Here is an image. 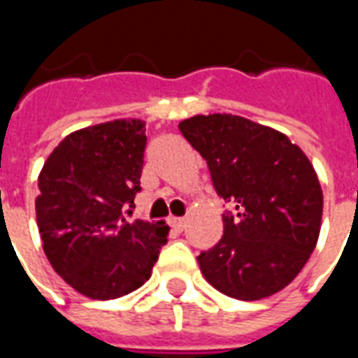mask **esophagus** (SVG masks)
<instances>
[{
	"label": "esophagus",
	"mask_w": 358,
	"mask_h": 358,
	"mask_svg": "<svg viewBox=\"0 0 358 358\" xmlns=\"http://www.w3.org/2000/svg\"><path fill=\"white\" fill-rule=\"evenodd\" d=\"M169 224H171L172 230H176V232H182V230H184V228H186L187 220H186V218L172 217L171 220H169Z\"/></svg>",
	"instance_id": "obj_1"
}]
</instances>
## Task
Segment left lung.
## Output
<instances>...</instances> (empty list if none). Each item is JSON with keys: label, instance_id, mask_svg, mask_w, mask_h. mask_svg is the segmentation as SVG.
Returning a JSON list of instances; mask_svg holds the SVG:
<instances>
[{"label": "left lung", "instance_id": "obj_1", "mask_svg": "<svg viewBox=\"0 0 358 358\" xmlns=\"http://www.w3.org/2000/svg\"><path fill=\"white\" fill-rule=\"evenodd\" d=\"M178 128L232 207L222 215L224 236L197 257L205 280L241 301L284 289L315 251L322 222L307 155L285 134L236 115H197Z\"/></svg>", "mask_w": 358, "mask_h": 358}]
</instances>
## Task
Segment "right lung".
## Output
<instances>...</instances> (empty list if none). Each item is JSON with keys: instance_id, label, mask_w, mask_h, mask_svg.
Returning a JSON list of instances; mask_svg holds the SVG:
<instances>
[{"instance_id": "right-lung-1", "label": "right lung", "mask_w": 358, "mask_h": 358, "mask_svg": "<svg viewBox=\"0 0 358 358\" xmlns=\"http://www.w3.org/2000/svg\"><path fill=\"white\" fill-rule=\"evenodd\" d=\"M145 122L120 118L69 134L38 176L36 220L53 270L90 299H117L151 276L163 220L128 222L140 192Z\"/></svg>"}]
</instances>
